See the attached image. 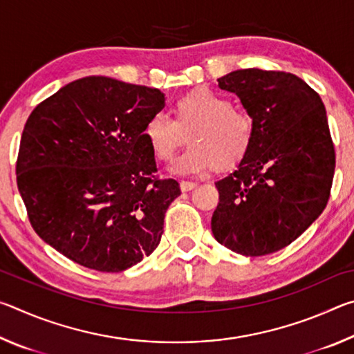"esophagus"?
Instances as JSON below:
<instances>
[{"mask_svg": "<svg viewBox=\"0 0 354 354\" xmlns=\"http://www.w3.org/2000/svg\"><path fill=\"white\" fill-rule=\"evenodd\" d=\"M179 185H181V190L183 192H189V190H192L195 187V183H192V181H181L179 183Z\"/></svg>", "mask_w": 354, "mask_h": 354, "instance_id": "obj_1", "label": "esophagus"}]
</instances>
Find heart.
Segmentation results:
<instances>
[{"mask_svg":"<svg viewBox=\"0 0 354 354\" xmlns=\"http://www.w3.org/2000/svg\"><path fill=\"white\" fill-rule=\"evenodd\" d=\"M173 120L156 112L143 127V140L159 162L175 158L184 136L190 148L173 167L176 173L226 171L247 158L254 142L256 122L247 109L211 88H196L171 104Z\"/></svg>","mask_w":354,"mask_h":354,"instance_id":"obj_1","label":"heart"}]
</instances>
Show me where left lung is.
<instances>
[{
  "instance_id": "1",
  "label": "left lung",
  "mask_w": 354,
  "mask_h": 354,
  "mask_svg": "<svg viewBox=\"0 0 354 354\" xmlns=\"http://www.w3.org/2000/svg\"><path fill=\"white\" fill-rule=\"evenodd\" d=\"M256 122L254 142L237 170L215 183V241L234 253L283 250L319 218L331 194L334 143L314 88L286 71L245 68L220 77Z\"/></svg>"
}]
</instances>
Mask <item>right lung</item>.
I'll list each match as a JSON object with an SVG mask.
<instances>
[{
	"label": "right lung",
	"mask_w": 354,
	"mask_h": 354,
	"mask_svg": "<svg viewBox=\"0 0 354 354\" xmlns=\"http://www.w3.org/2000/svg\"><path fill=\"white\" fill-rule=\"evenodd\" d=\"M159 88L87 76L41 101L23 129L17 185L39 237L80 266L117 273L158 248L181 195L143 140Z\"/></svg>",
	"instance_id": "1"
}]
</instances>
